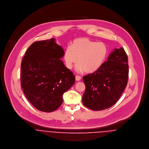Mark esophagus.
<instances>
[{"instance_id":"obj_1","label":"esophagus","mask_w":149,"mask_h":149,"mask_svg":"<svg viewBox=\"0 0 149 149\" xmlns=\"http://www.w3.org/2000/svg\"><path fill=\"white\" fill-rule=\"evenodd\" d=\"M75 79H76V80L78 81H80V80H81V77L80 76L76 75V77H75Z\"/></svg>"}]
</instances>
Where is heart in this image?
I'll return each mask as SVG.
<instances>
[{"label": "heart", "instance_id": "b5f03b06", "mask_svg": "<svg viewBox=\"0 0 149 149\" xmlns=\"http://www.w3.org/2000/svg\"><path fill=\"white\" fill-rule=\"evenodd\" d=\"M108 54L106 44L97 42L88 38L74 40L64 52V58L66 67L71 69L78 63L77 70L87 73L98 70L104 64Z\"/></svg>", "mask_w": 149, "mask_h": 149}]
</instances>
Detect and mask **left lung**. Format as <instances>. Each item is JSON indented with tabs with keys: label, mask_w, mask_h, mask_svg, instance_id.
Instances as JSON below:
<instances>
[{
	"label": "left lung",
	"mask_w": 149,
	"mask_h": 149,
	"mask_svg": "<svg viewBox=\"0 0 149 149\" xmlns=\"http://www.w3.org/2000/svg\"><path fill=\"white\" fill-rule=\"evenodd\" d=\"M128 77L127 55L123 47L115 49L98 70L83 77V104L94 111L112 106L127 86Z\"/></svg>",
	"instance_id": "8db88e82"
}]
</instances>
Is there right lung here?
Instances as JSON below:
<instances>
[{"label": "right lung", "instance_id": "1", "mask_svg": "<svg viewBox=\"0 0 149 149\" xmlns=\"http://www.w3.org/2000/svg\"><path fill=\"white\" fill-rule=\"evenodd\" d=\"M64 54L53 38L32 43L22 59V88L39 111L56 110L63 103V94L74 84L75 76L60 60Z\"/></svg>", "mask_w": 149, "mask_h": 149}]
</instances>
